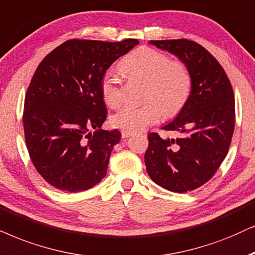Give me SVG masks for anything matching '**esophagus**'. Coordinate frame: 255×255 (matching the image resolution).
I'll return each mask as SVG.
<instances>
[{
    "instance_id": "esophagus-1",
    "label": "esophagus",
    "mask_w": 255,
    "mask_h": 255,
    "mask_svg": "<svg viewBox=\"0 0 255 255\" xmlns=\"http://www.w3.org/2000/svg\"><path fill=\"white\" fill-rule=\"evenodd\" d=\"M121 135H122V138H127V137H129L130 135H133V131L122 129L121 130Z\"/></svg>"
}]
</instances>
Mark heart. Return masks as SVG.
Returning a JSON list of instances; mask_svg holds the SVG:
<instances>
[{
    "label": "heart",
    "instance_id": "heart-1",
    "mask_svg": "<svg viewBox=\"0 0 255 255\" xmlns=\"http://www.w3.org/2000/svg\"><path fill=\"white\" fill-rule=\"evenodd\" d=\"M122 73L145 80L144 99L141 106L128 105L112 117V125L120 129L136 131L155 124L163 115L174 118L188 103L192 91V74L188 64L170 60L168 54L149 46L137 47L119 63ZM105 104L118 108L124 103L121 81L106 72L100 81Z\"/></svg>",
    "mask_w": 255,
    "mask_h": 255
}]
</instances>
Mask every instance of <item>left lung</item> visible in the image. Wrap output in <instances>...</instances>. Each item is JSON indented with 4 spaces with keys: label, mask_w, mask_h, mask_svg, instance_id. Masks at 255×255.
<instances>
[{
    "label": "left lung",
    "mask_w": 255,
    "mask_h": 255,
    "mask_svg": "<svg viewBox=\"0 0 255 255\" xmlns=\"http://www.w3.org/2000/svg\"><path fill=\"white\" fill-rule=\"evenodd\" d=\"M150 44L188 64L192 91L178 117L162 128L177 131V137L148 134L145 168L162 188L192 191L213 177L229 152L236 124L233 88L218 60L198 43L182 38Z\"/></svg>",
    "instance_id": "8db88e82"
}]
</instances>
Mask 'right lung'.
I'll return each mask as SVG.
<instances>
[{
  "instance_id": "add662e5",
  "label": "right lung",
  "mask_w": 255,
  "mask_h": 255,
  "mask_svg": "<svg viewBox=\"0 0 255 255\" xmlns=\"http://www.w3.org/2000/svg\"><path fill=\"white\" fill-rule=\"evenodd\" d=\"M137 44L70 39L39 63L25 94L23 126L33 167L50 185L80 192L106 176L121 133L100 128L107 118L100 81Z\"/></svg>"
}]
</instances>
